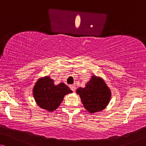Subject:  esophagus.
Instances as JSON below:
<instances>
[{
  "instance_id": "34e87169",
  "label": "esophagus",
  "mask_w": 146,
  "mask_h": 146,
  "mask_svg": "<svg viewBox=\"0 0 146 146\" xmlns=\"http://www.w3.org/2000/svg\"><path fill=\"white\" fill-rule=\"evenodd\" d=\"M70 89L72 91H74L75 89H76V87H75L74 85H70Z\"/></svg>"
}]
</instances>
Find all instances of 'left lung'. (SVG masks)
<instances>
[{"label": "left lung", "instance_id": "left-lung-1", "mask_svg": "<svg viewBox=\"0 0 146 146\" xmlns=\"http://www.w3.org/2000/svg\"><path fill=\"white\" fill-rule=\"evenodd\" d=\"M80 95L84 107L90 113L102 110L108 104L111 92L102 79L93 76L85 88H79L76 90Z\"/></svg>", "mask_w": 146, "mask_h": 146}]
</instances>
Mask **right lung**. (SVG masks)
<instances>
[{
  "label": "right lung",
  "instance_id": "add662e5",
  "mask_svg": "<svg viewBox=\"0 0 146 146\" xmlns=\"http://www.w3.org/2000/svg\"><path fill=\"white\" fill-rule=\"evenodd\" d=\"M72 92L64 83L55 86L48 76L40 78L33 88L36 102L41 108L52 111L58 108L66 94Z\"/></svg>",
  "mask_w": 146,
  "mask_h": 146
}]
</instances>
